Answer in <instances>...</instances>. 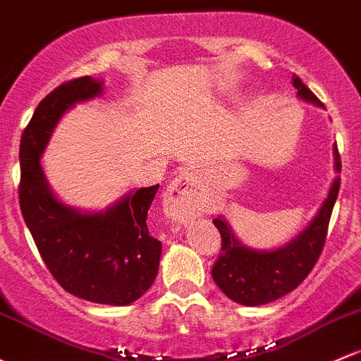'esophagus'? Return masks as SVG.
I'll list each match as a JSON object with an SVG mask.
<instances>
[{"label":"esophagus","mask_w":361,"mask_h":361,"mask_svg":"<svg viewBox=\"0 0 361 361\" xmlns=\"http://www.w3.org/2000/svg\"><path fill=\"white\" fill-rule=\"evenodd\" d=\"M202 197L197 187V174L192 169L180 171L164 193V212L171 221L187 223L202 211Z\"/></svg>","instance_id":"esophagus-1"}]
</instances>
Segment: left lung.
<instances>
[{"label":"left lung","mask_w":361,"mask_h":361,"mask_svg":"<svg viewBox=\"0 0 361 361\" xmlns=\"http://www.w3.org/2000/svg\"><path fill=\"white\" fill-rule=\"evenodd\" d=\"M294 88L298 90L299 100L324 107L299 78H294ZM332 150L337 174L329 187L327 197L308 225L283 245L268 250L254 249L235 235L225 216L219 214L212 219L221 233L223 250L212 267V280L231 301L244 306L268 305L294 290L313 270L327 237V226L341 185V157L336 143Z\"/></svg>","instance_id":"left-lung-1"}]
</instances>
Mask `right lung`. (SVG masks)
Segmentation results:
<instances>
[{
  "label": "right lung",
  "mask_w": 361,
  "mask_h": 361,
  "mask_svg": "<svg viewBox=\"0 0 361 361\" xmlns=\"http://www.w3.org/2000/svg\"><path fill=\"white\" fill-rule=\"evenodd\" d=\"M104 88V79L85 75L41 100L22 133L18 195L25 225L56 282L85 301L128 306L150 289L159 271L162 244L147 226L159 185L131 188L105 209H81L56 195L41 164L60 119L102 97Z\"/></svg>",
  "instance_id": "add662e5"
}]
</instances>
